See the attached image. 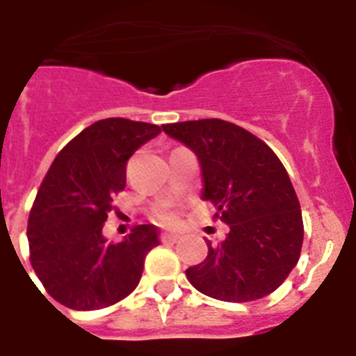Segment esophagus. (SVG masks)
Here are the masks:
<instances>
[{
  "label": "esophagus",
  "instance_id": "34e87169",
  "mask_svg": "<svg viewBox=\"0 0 356 356\" xmlns=\"http://www.w3.org/2000/svg\"><path fill=\"white\" fill-rule=\"evenodd\" d=\"M161 238H163L164 243H177L179 238H181V235H179L177 232H164V234L161 235Z\"/></svg>",
  "mask_w": 356,
  "mask_h": 356
}]
</instances>
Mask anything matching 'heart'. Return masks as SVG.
I'll return each mask as SVG.
<instances>
[{
  "instance_id": "heart-1",
  "label": "heart",
  "mask_w": 356,
  "mask_h": 356,
  "mask_svg": "<svg viewBox=\"0 0 356 356\" xmlns=\"http://www.w3.org/2000/svg\"><path fill=\"white\" fill-rule=\"evenodd\" d=\"M161 219H163V220H172V215H170V213H163V215H161Z\"/></svg>"
}]
</instances>
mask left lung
I'll list each match as a JSON object with an SVG mask.
<instances>
[{
  "label": "left lung",
  "instance_id": "8db88e82",
  "mask_svg": "<svg viewBox=\"0 0 356 356\" xmlns=\"http://www.w3.org/2000/svg\"><path fill=\"white\" fill-rule=\"evenodd\" d=\"M201 164L202 201L229 226L222 243L186 270L201 293L224 302L257 300L279 288L298 262L304 226L293 184L270 146L222 119L163 124Z\"/></svg>",
  "mask_w": 356,
  "mask_h": 356
}]
</instances>
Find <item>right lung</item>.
I'll return each mask as SVG.
<instances>
[{"instance_id": "add662e5", "label": "right lung", "mask_w": 356, "mask_h": 356, "mask_svg": "<svg viewBox=\"0 0 356 356\" xmlns=\"http://www.w3.org/2000/svg\"><path fill=\"white\" fill-rule=\"evenodd\" d=\"M161 127L124 118L101 119L58 154L29 217L35 275L63 306L90 312L112 306L141 280L145 257L159 246V228L141 224L121 243L103 235L112 199L127 184V161Z\"/></svg>"}]
</instances>
